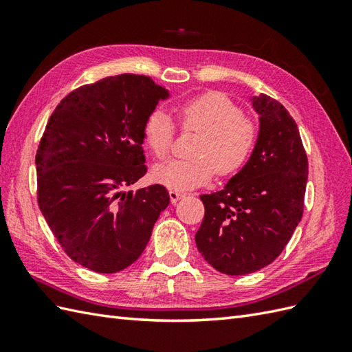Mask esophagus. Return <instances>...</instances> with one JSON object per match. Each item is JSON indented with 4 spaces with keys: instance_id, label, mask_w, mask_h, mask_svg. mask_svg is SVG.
<instances>
[{
    "instance_id": "1",
    "label": "esophagus",
    "mask_w": 352,
    "mask_h": 352,
    "mask_svg": "<svg viewBox=\"0 0 352 352\" xmlns=\"http://www.w3.org/2000/svg\"><path fill=\"white\" fill-rule=\"evenodd\" d=\"M184 197H186V193L182 192V190H175V189L169 190V198H170L172 203H178V201H180Z\"/></svg>"
}]
</instances>
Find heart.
<instances>
[{"label": "heart", "instance_id": "obj_1", "mask_svg": "<svg viewBox=\"0 0 352 352\" xmlns=\"http://www.w3.org/2000/svg\"><path fill=\"white\" fill-rule=\"evenodd\" d=\"M178 125L199 131L192 157L172 159L154 169L155 180L175 190L193 189L219 177L237 174L257 145L258 126L242 109L219 92H206L177 106ZM145 145L157 159H164L175 139V125L163 110L155 109L142 126Z\"/></svg>", "mask_w": 352, "mask_h": 352}]
</instances>
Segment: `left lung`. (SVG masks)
I'll use <instances>...</instances> for the list:
<instances>
[{"label": "left lung", "instance_id": "obj_1", "mask_svg": "<svg viewBox=\"0 0 352 352\" xmlns=\"http://www.w3.org/2000/svg\"><path fill=\"white\" fill-rule=\"evenodd\" d=\"M260 133L251 159L219 192L201 195L198 251L227 275H246L280 256L304 212L309 160L296 122L281 102L252 100Z\"/></svg>", "mask_w": 352, "mask_h": 352}]
</instances>
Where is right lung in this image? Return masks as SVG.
I'll use <instances>...</instances> for the list:
<instances>
[{
  "instance_id": "1",
  "label": "right lung",
  "mask_w": 352,
  "mask_h": 352,
  "mask_svg": "<svg viewBox=\"0 0 352 352\" xmlns=\"http://www.w3.org/2000/svg\"><path fill=\"white\" fill-rule=\"evenodd\" d=\"M166 96L146 76L106 77L74 89L45 126L37 203L62 250L91 271L134 263L169 204L162 184L122 192L146 174L142 126Z\"/></svg>"
}]
</instances>
